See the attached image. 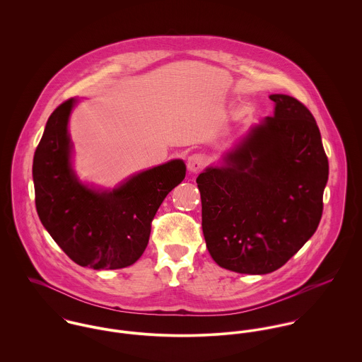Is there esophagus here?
<instances>
[{
  "instance_id": "obj_1",
  "label": "esophagus",
  "mask_w": 362,
  "mask_h": 362,
  "mask_svg": "<svg viewBox=\"0 0 362 362\" xmlns=\"http://www.w3.org/2000/svg\"><path fill=\"white\" fill-rule=\"evenodd\" d=\"M205 164H206V157L201 153H194V155L189 156L187 160V165L191 173H197V171L202 170L205 167Z\"/></svg>"
}]
</instances>
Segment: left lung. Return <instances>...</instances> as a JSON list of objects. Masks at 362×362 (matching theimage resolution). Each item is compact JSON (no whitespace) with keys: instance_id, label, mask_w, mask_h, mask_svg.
<instances>
[{"instance_id":"left-lung-1","label":"left lung","mask_w":362,"mask_h":362,"mask_svg":"<svg viewBox=\"0 0 362 362\" xmlns=\"http://www.w3.org/2000/svg\"><path fill=\"white\" fill-rule=\"evenodd\" d=\"M269 99L273 117L197 178L207 251L237 273L281 267L313 235L323 210L329 163L316 121L291 96Z\"/></svg>"}]
</instances>
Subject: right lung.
<instances>
[{
  "mask_svg": "<svg viewBox=\"0 0 362 362\" xmlns=\"http://www.w3.org/2000/svg\"><path fill=\"white\" fill-rule=\"evenodd\" d=\"M78 99L52 111L33 157L36 209L52 240L75 263L121 269L142 257L157 209L185 178V163L170 160L112 189L83 184L72 168L68 122Z\"/></svg>",
  "mask_w": 362,
  "mask_h": 362,
  "instance_id": "right-lung-1",
  "label": "right lung"
}]
</instances>
